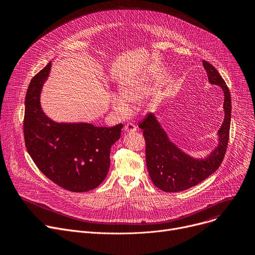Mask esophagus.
Instances as JSON below:
<instances>
[{"label":"esophagus","mask_w":255,"mask_h":255,"mask_svg":"<svg viewBox=\"0 0 255 255\" xmlns=\"http://www.w3.org/2000/svg\"><path fill=\"white\" fill-rule=\"evenodd\" d=\"M136 129H137L136 126H135L134 124H132V123H127V124L124 126V130H125L127 133L136 131Z\"/></svg>","instance_id":"34e87169"}]
</instances>
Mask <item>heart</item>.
Here are the masks:
<instances>
[{
    "instance_id": "heart-1",
    "label": "heart",
    "mask_w": 255,
    "mask_h": 255,
    "mask_svg": "<svg viewBox=\"0 0 255 255\" xmlns=\"http://www.w3.org/2000/svg\"><path fill=\"white\" fill-rule=\"evenodd\" d=\"M120 96H113L112 97V106L114 110L118 113H126L128 111V108L126 103L128 104H136L138 103L143 96L146 94L147 89L144 86L134 83V82H126L124 83L120 89Z\"/></svg>"
}]
</instances>
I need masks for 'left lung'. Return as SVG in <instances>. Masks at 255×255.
Segmentation results:
<instances>
[{
  "mask_svg": "<svg viewBox=\"0 0 255 255\" xmlns=\"http://www.w3.org/2000/svg\"><path fill=\"white\" fill-rule=\"evenodd\" d=\"M203 65L209 83L219 86L224 93V120L218 130V145L204 158H195L171 142L154 114H148L139 123L146 142L145 155L152 183L163 192L174 193L188 190L214 173L220 166L227 149L230 122L231 96L225 81L217 69L206 60Z\"/></svg>",
  "mask_w": 255,
  "mask_h": 255,
  "instance_id": "1",
  "label": "left lung"
}]
</instances>
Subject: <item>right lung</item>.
I'll use <instances>...</instances> for the list:
<instances>
[{
	"label": "right lung",
	"instance_id": "obj_1",
	"mask_svg": "<svg viewBox=\"0 0 255 255\" xmlns=\"http://www.w3.org/2000/svg\"><path fill=\"white\" fill-rule=\"evenodd\" d=\"M51 61L30 82L25 98L24 138L40 171L57 186L76 193L96 189L110 167L112 145L122 124L97 127L90 123H57L43 112L40 95Z\"/></svg>",
	"mask_w": 255,
	"mask_h": 255
}]
</instances>
